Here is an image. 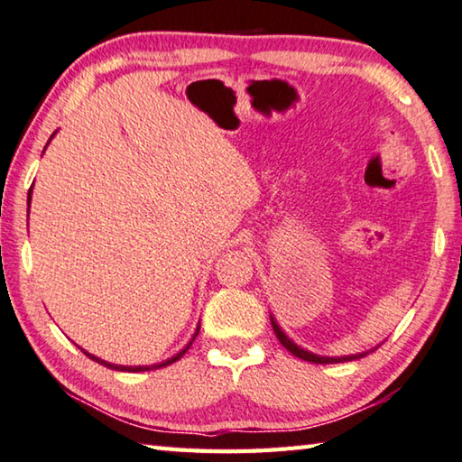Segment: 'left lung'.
I'll list each match as a JSON object with an SVG mask.
<instances>
[{
  "mask_svg": "<svg viewBox=\"0 0 462 462\" xmlns=\"http://www.w3.org/2000/svg\"><path fill=\"white\" fill-rule=\"evenodd\" d=\"M271 324H273V330H275V334H277V338H279V342L283 344V346L289 350V353H291L293 356H297V358H303V361H308V363H316V365H328V363H344V361H355V358H361V356H365V355H353V356H342V358H328V356H318V355H311V353H308V350H303V348H300L297 346V344H293L291 340L287 338V336L281 332V328L277 326V322L275 319L271 318Z\"/></svg>",
  "mask_w": 462,
  "mask_h": 462,
  "instance_id": "obj_1",
  "label": "left lung"
}]
</instances>
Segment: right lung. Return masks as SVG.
I'll return each mask as SVG.
<instances>
[{"instance_id": "add662e5", "label": "right lung", "mask_w": 462, "mask_h": 462, "mask_svg": "<svg viewBox=\"0 0 462 462\" xmlns=\"http://www.w3.org/2000/svg\"><path fill=\"white\" fill-rule=\"evenodd\" d=\"M28 206H30V193H28ZM198 332H199V326H198ZM198 332H195V336H198ZM189 348V346H187ZM187 348L185 350H181V353H179L177 356H173V358H169L167 363H161V365H152V366H118V365H112V363H106V361H99V358H96L93 355H89V353H83L88 355L89 358H93V361H97V363H101V365H106V366H109V369H116V371H132V373H138V371H151V369H159V366H167V365H171V363H175V361H179V358H181L185 353H187Z\"/></svg>"}]
</instances>
